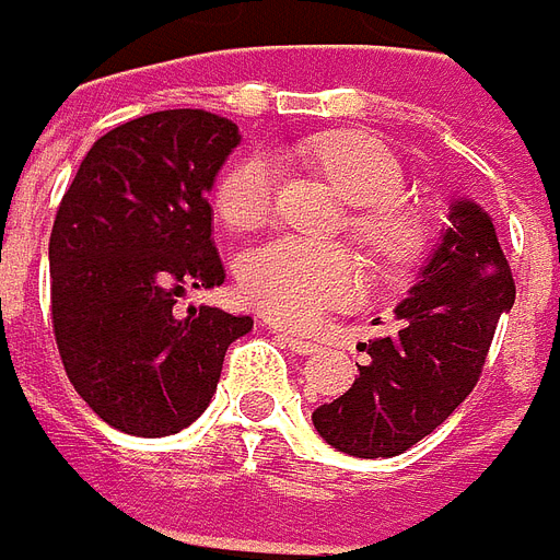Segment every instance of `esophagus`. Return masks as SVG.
<instances>
[{"instance_id": "esophagus-1", "label": "esophagus", "mask_w": 560, "mask_h": 560, "mask_svg": "<svg viewBox=\"0 0 560 560\" xmlns=\"http://www.w3.org/2000/svg\"><path fill=\"white\" fill-rule=\"evenodd\" d=\"M280 339L290 346L295 355H312V352H317V346H314L312 339H305V336H292V334H280Z\"/></svg>"}]
</instances>
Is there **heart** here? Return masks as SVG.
Wrapping results in <instances>:
<instances>
[{"mask_svg": "<svg viewBox=\"0 0 560 560\" xmlns=\"http://www.w3.org/2000/svg\"><path fill=\"white\" fill-rule=\"evenodd\" d=\"M317 171L358 205L352 233L383 261L405 258L418 243L415 218L398 205L405 171L380 140L361 133L314 137L302 145ZM280 164L268 152H252L233 164L218 184V211L236 230L261 226L273 211ZM248 305L280 324H312L324 312L342 308L361 295V268L346 246L277 236L248 248L236 270Z\"/></svg>", "mask_w": 560, "mask_h": 560, "instance_id": "heart-1", "label": "heart"}]
</instances>
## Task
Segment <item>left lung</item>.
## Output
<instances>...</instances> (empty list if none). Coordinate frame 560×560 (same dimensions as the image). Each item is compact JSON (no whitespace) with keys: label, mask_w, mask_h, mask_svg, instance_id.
I'll return each instance as SVG.
<instances>
[{"label":"left lung","mask_w":560,"mask_h":560,"mask_svg":"<svg viewBox=\"0 0 560 560\" xmlns=\"http://www.w3.org/2000/svg\"><path fill=\"white\" fill-rule=\"evenodd\" d=\"M514 305V277L492 218L470 199L448 208V226L396 327L361 349L349 393L320 405L314 430L355 458H393L430 436L483 374L499 317Z\"/></svg>","instance_id":"obj_1"}]
</instances>
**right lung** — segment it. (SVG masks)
Segmentation results:
<instances>
[{
  "mask_svg": "<svg viewBox=\"0 0 560 560\" xmlns=\"http://www.w3.org/2000/svg\"><path fill=\"white\" fill-rule=\"evenodd\" d=\"M240 130L199 108L152 112L93 142L49 236L52 327L65 374L108 427L171 436L208 408L226 346L252 317L211 305L224 265L208 192Z\"/></svg>",
  "mask_w": 560,
  "mask_h": 560,
  "instance_id": "right-lung-1",
  "label": "right lung"
}]
</instances>
